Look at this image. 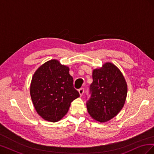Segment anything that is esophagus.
Instances as JSON below:
<instances>
[{
    "label": "esophagus",
    "instance_id": "1",
    "mask_svg": "<svg viewBox=\"0 0 154 154\" xmlns=\"http://www.w3.org/2000/svg\"><path fill=\"white\" fill-rule=\"evenodd\" d=\"M78 92H79V94H80V96H82L83 94V92H84V88H80V89L78 90Z\"/></svg>",
    "mask_w": 154,
    "mask_h": 154
}]
</instances>
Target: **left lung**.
<instances>
[{
    "label": "left lung",
    "instance_id": "1",
    "mask_svg": "<svg viewBox=\"0 0 154 154\" xmlns=\"http://www.w3.org/2000/svg\"><path fill=\"white\" fill-rule=\"evenodd\" d=\"M91 97L87 103L88 112L96 122L105 123L123 109L127 95L124 76L114 64L105 63L92 71Z\"/></svg>",
    "mask_w": 154,
    "mask_h": 154
}]
</instances>
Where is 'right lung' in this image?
<instances>
[{
	"mask_svg": "<svg viewBox=\"0 0 154 154\" xmlns=\"http://www.w3.org/2000/svg\"><path fill=\"white\" fill-rule=\"evenodd\" d=\"M30 95L36 112L44 120L57 122L80 97L74 88L69 67L51 60L37 69L30 85Z\"/></svg>",
	"mask_w": 154,
	"mask_h": 154,
	"instance_id": "add662e5",
	"label": "right lung"
}]
</instances>
